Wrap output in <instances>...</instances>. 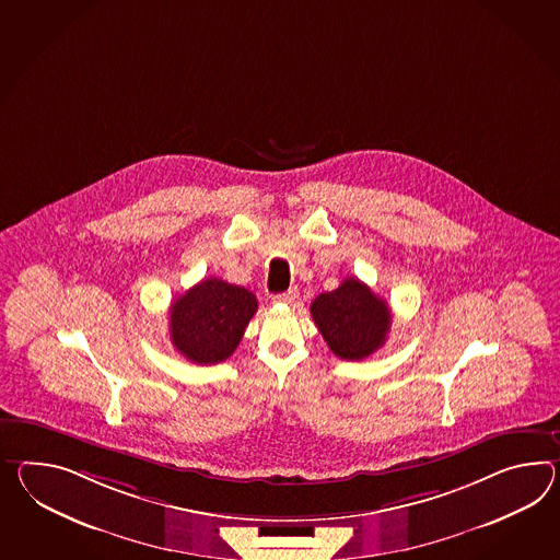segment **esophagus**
Instances as JSON below:
<instances>
[{
	"mask_svg": "<svg viewBox=\"0 0 560 560\" xmlns=\"http://www.w3.org/2000/svg\"><path fill=\"white\" fill-rule=\"evenodd\" d=\"M298 298H300V291H298V289H289L287 293L273 295V301L275 303H293Z\"/></svg>",
	"mask_w": 560,
	"mask_h": 560,
	"instance_id": "obj_1",
	"label": "esophagus"
}]
</instances>
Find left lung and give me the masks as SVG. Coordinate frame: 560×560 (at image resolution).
<instances>
[{"instance_id":"left-lung-1","label":"left lung","mask_w":560,"mask_h":560,"mask_svg":"<svg viewBox=\"0 0 560 560\" xmlns=\"http://www.w3.org/2000/svg\"><path fill=\"white\" fill-rule=\"evenodd\" d=\"M312 315L329 350L341 360L374 354L386 341L393 319L386 301L355 277H346L338 289L317 295Z\"/></svg>"}]
</instances>
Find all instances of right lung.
Here are the masks:
<instances>
[{"instance_id": "1", "label": "right lung", "mask_w": 560, "mask_h": 560, "mask_svg": "<svg viewBox=\"0 0 560 560\" xmlns=\"http://www.w3.org/2000/svg\"><path fill=\"white\" fill-rule=\"evenodd\" d=\"M257 307L245 287L208 277L172 303L170 338L186 360L219 364L236 350Z\"/></svg>"}]
</instances>
